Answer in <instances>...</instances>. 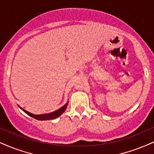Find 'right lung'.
Masks as SVG:
<instances>
[{
  "mask_svg": "<svg viewBox=\"0 0 154 154\" xmlns=\"http://www.w3.org/2000/svg\"><path fill=\"white\" fill-rule=\"evenodd\" d=\"M67 105H68V103H66V105L63 106V107L60 108V109L57 110V111L52 112V113H48V114H44V115H34L33 113H29V112L26 111V110L23 109L22 108L20 107V108L25 112V113H27V114L28 116H30L34 118L35 119H37V120H40V121H46V120H52V119H56V118H58V116H60L66 111Z\"/></svg>",
  "mask_w": 154,
  "mask_h": 154,
  "instance_id": "add662e5",
  "label": "right lung"
}]
</instances>
